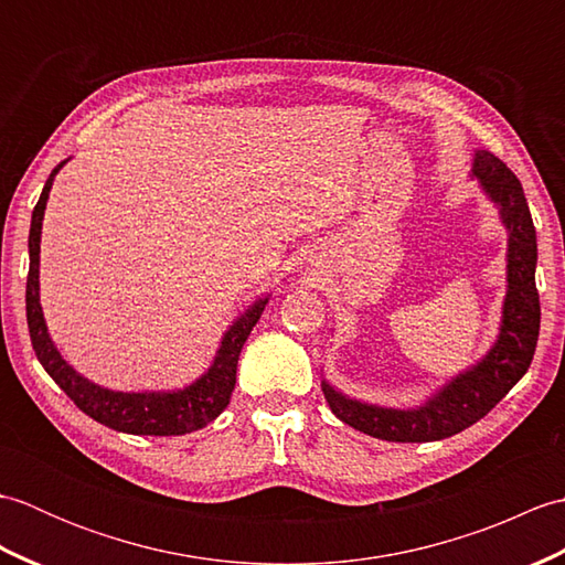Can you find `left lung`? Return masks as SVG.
Returning a JSON list of instances; mask_svg holds the SVG:
<instances>
[{
	"instance_id": "1",
	"label": "left lung",
	"mask_w": 565,
	"mask_h": 565,
	"mask_svg": "<svg viewBox=\"0 0 565 565\" xmlns=\"http://www.w3.org/2000/svg\"><path fill=\"white\" fill-rule=\"evenodd\" d=\"M473 172L481 179L490 199L500 206L502 221L510 231V286L505 310H502L505 316H502L500 340L481 364L451 381L435 401L419 411H383V407L344 398L328 383H322V393L334 417L364 435L386 441H437L459 435L493 411L532 364L539 322H542L534 279L536 231L532 213L520 179L493 152H476Z\"/></svg>"
}]
</instances>
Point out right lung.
Returning a JSON list of instances; mask_svg holds the SVG:
<instances>
[{
    "mask_svg": "<svg viewBox=\"0 0 565 565\" xmlns=\"http://www.w3.org/2000/svg\"><path fill=\"white\" fill-rule=\"evenodd\" d=\"M55 172L57 167L51 172V177H47V182L41 191V199L35 203L29 233L31 264L26 279V320L35 356H39V362L57 386L67 393V398L75 403L82 413H87L92 419H97V423L106 427L126 431V435L150 437L186 435V431L206 427L225 411L227 403H231V395L235 391L239 352H243V344L249 338L252 328L257 326L267 298L252 306L247 313L225 332L213 366L209 369L206 376H201L194 383V386L177 393H114L94 386L87 379H82L75 369H70L65 359L60 356L55 344L47 338L45 320L39 303L41 221Z\"/></svg>",
    "mask_w": 565,
    "mask_h": 565,
    "instance_id": "add662e5",
    "label": "right lung"
}]
</instances>
